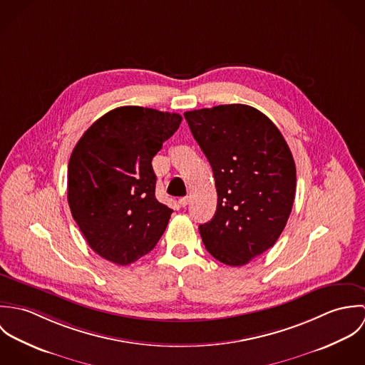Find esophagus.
Wrapping results in <instances>:
<instances>
[{
	"mask_svg": "<svg viewBox=\"0 0 365 365\" xmlns=\"http://www.w3.org/2000/svg\"><path fill=\"white\" fill-rule=\"evenodd\" d=\"M188 202H190L188 197H184V198H180V200H178V204H180L181 207H187V205H188Z\"/></svg>",
	"mask_w": 365,
	"mask_h": 365,
	"instance_id": "34e87169",
	"label": "esophagus"
}]
</instances>
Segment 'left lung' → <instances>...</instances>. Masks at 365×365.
<instances>
[{
	"label": "left lung",
	"instance_id": "8db88e82",
	"mask_svg": "<svg viewBox=\"0 0 365 365\" xmlns=\"http://www.w3.org/2000/svg\"><path fill=\"white\" fill-rule=\"evenodd\" d=\"M213 171L217 205L200 225L210 256L242 267L272 247L295 200L297 168L278 128L259 109L217 105L184 113Z\"/></svg>",
	"mask_w": 365,
	"mask_h": 365
}]
</instances>
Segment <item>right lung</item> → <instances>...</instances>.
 <instances>
[{"label":"right lung","instance_id":"1","mask_svg":"<svg viewBox=\"0 0 365 365\" xmlns=\"http://www.w3.org/2000/svg\"><path fill=\"white\" fill-rule=\"evenodd\" d=\"M181 115L119 106L96 120L68 161L67 201L88 246L128 265L152 252L173 209L156 200L152 160L181 123Z\"/></svg>","mask_w":365,"mask_h":365}]
</instances>
